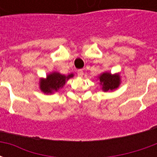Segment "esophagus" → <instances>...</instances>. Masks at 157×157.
I'll return each mask as SVG.
<instances>
[{"mask_svg":"<svg viewBox=\"0 0 157 157\" xmlns=\"http://www.w3.org/2000/svg\"><path fill=\"white\" fill-rule=\"evenodd\" d=\"M77 74H78L79 76H82V75H84V72L82 70H79L78 71H77Z\"/></svg>","mask_w":157,"mask_h":157,"instance_id":"34e87169","label":"esophagus"}]
</instances>
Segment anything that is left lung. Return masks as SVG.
<instances>
[{
  "instance_id": "8db88e82",
  "label": "left lung",
  "mask_w": 157,
  "mask_h": 157,
  "mask_svg": "<svg viewBox=\"0 0 157 157\" xmlns=\"http://www.w3.org/2000/svg\"><path fill=\"white\" fill-rule=\"evenodd\" d=\"M99 84L102 86L103 92H113L121 84V76L119 73L112 74L109 71L101 73L98 77Z\"/></svg>"
}]
</instances>
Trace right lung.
<instances>
[{
	"mask_svg": "<svg viewBox=\"0 0 157 157\" xmlns=\"http://www.w3.org/2000/svg\"><path fill=\"white\" fill-rule=\"evenodd\" d=\"M73 76V73L65 75L59 72L53 71L46 75L45 78L39 79V89L44 94H53L61 89L65 85V82Z\"/></svg>",
	"mask_w": 157,
	"mask_h": 157,
	"instance_id": "obj_1",
	"label": "right lung"
}]
</instances>
